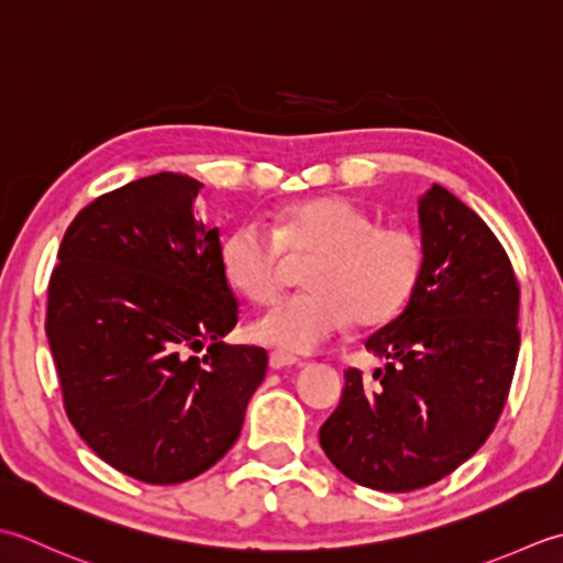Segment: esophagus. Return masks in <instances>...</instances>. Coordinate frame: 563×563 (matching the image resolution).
Segmentation results:
<instances>
[{
	"mask_svg": "<svg viewBox=\"0 0 563 563\" xmlns=\"http://www.w3.org/2000/svg\"><path fill=\"white\" fill-rule=\"evenodd\" d=\"M301 360L294 357L289 352H282V350H274L269 352V366L272 369H286V366H298Z\"/></svg>",
	"mask_w": 563,
	"mask_h": 563,
	"instance_id": "1",
	"label": "esophagus"
}]
</instances>
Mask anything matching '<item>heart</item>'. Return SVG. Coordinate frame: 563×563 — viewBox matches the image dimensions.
Returning a JSON list of instances; mask_svg holds the SVG:
<instances>
[{
	"label": "heart",
	"mask_w": 563,
	"mask_h": 563,
	"mask_svg": "<svg viewBox=\"0 0 563 563\" xmlns=\"http://www.w3.org/2000/svg\"><path fill=\"white\" fill-rule=\"evenodd\" d=\"M289 262L303 269L306 294L284 298L250 325L262 345L311 352L352 320L388 323L420 277L422 245L406 225H378L369 211L345 197H318L284 206L272 235L255 223L233 228L221 243L225 282L252 303L279 296Z\"/></svg>",
	"instance_id": "1"
}]
</instances>
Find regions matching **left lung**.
Listing matches in <instances>:
<instances>
[{"label": "left lung", "instance_id": "obj_1", "mask_svg": "<svg viewBox=\"0 0 563 563\" xmlns=\"http://www.w3.org/2000/svg\"><path fill=\"white\" fill-rule=\"evenodd\" d=\"M422 267L404 311L364 342L386 360L345 372L320 446L354 484L406 493L476 454L508 400L520 350V286L490 228L452 191L418 201Z\"/></svg>", "mask_w": 563, "mask_h": 563}]
</instances>
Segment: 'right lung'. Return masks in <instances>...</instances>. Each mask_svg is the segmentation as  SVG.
Wrapping results in <instances>:
<instances>
[{
	"instance_id": "1",
	"label": "right lung",
	"mask_w": 563,
	"mask_h": 563,
	"mask_svg": "<svg viewBox=\"0 0 563 563\" xmlns=\"http://www.w3.org/2000/svg\"><path fill=\"white\" fill-rule=\"evenodd\" d=\"M201 187L159 172L101 194L65 231L48 284L45 335L67 418L143 484L211 468L267 374L265 350L223 342L240 308L218 228L194 216Z\"/></svg>"
}]
</instances>
